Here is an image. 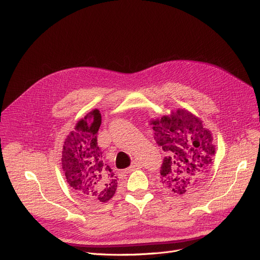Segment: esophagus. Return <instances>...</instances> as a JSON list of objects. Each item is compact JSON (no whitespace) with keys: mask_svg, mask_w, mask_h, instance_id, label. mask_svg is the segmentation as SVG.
I'll return each instance as SVG.
<instances>
[{"mask_svg":"<svg viewBox=\"0 0 260 260\" xmlns=\"http://www.w3.org/2000/svg\"><path fill=\"white\" fill-rule=\"evenodd\" d=\"M141 166H142V165H141V162H140V161H135V162H132L131 166L128 168V172H131V171H133V170L139 169V168H141Z\"/></svg>","mask_w":260,"mask_h":260,"instance_id":"obj_1","label":"esophagus"}]
</instances>
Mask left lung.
Masks as SVG:
<instances>
[{
    "instance_id": "8db88e82",
    "label": "left lung",
    "mask_w": 260,
    "mask_h": 260,
    "mask_svg": "<svg viewBox=\"0 0 260 260\" xmlns=\"http://www.w3.org/2000/svg\"><path fill=\"white\" fill-rule=\"evenodd\" d=\"M151 124L157 144L167 153L160 168L162 187L182 195L200 186L216 152L211 132L199 117L182 108L151 120Z\"/></svg>"
}]
</instances>
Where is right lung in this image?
I'll return each instance as SVG.
<instances>
[{
  "label": "right lung",
  "mask_w": 260,
  "mask_h": 260,
  "mask_svg": "<svg viewBox=\"0 0 260 260\" xmlns=\"http://www.w3.org/2000/svg\"><path fill=\"white\" fill-rule=\"evenodd\" d=\"M102 123L99 109L78 120L65 139L61 167L73 190L90 202L106 203L116 193L118 178L102 159L98 132Z\"/></svg>",
  "instance_id": "obj_1"
}]
</instances>
